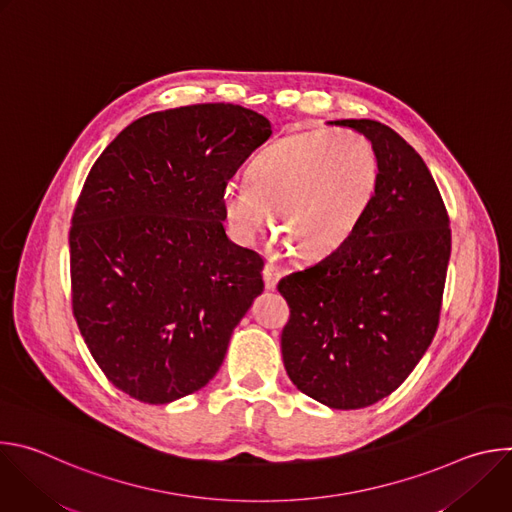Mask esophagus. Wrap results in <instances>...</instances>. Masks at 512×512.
Instances as JSON below:
<instances>
[{"mask_svg": "<svg viewBox=\"0 0 512 512\" xmlns=\"http://www.w3.org/2000/svg\"><path fill=\"white\" fill-rule=\"evenodd\" d=\"M263 279H265L267 289H275L277 281L281 279V269L273 261H267L265 269H263Z\"/></svg>", "mask_w": 512, "mask_h": 512, "instance_id": "34e87169", "label": "esophagus"}]
</instances>
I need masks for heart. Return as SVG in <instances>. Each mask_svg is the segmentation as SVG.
Here are the masks:
<instances>
[{
  "label": "heart",
  "instance_id": "1",
  "mask_svg": "<svg viewBox=\"0 0 512 512\" xmlns=\"http://www.w3.org/2000/svg\"><path fill=\"white\" fill-rule=\"evenodd\" d=\"M379 158L354 131L287 135L251 162L247 182H227L221 206L231 237L251 245L275 218V249L304 261L338 253L360 229L379 190Z\"/></svg>",
  "mask_w": 512,
  "mask_h": 512
}]
</instances>
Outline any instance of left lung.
<instances>
[{
    "instance_id": "8db88e82",
    "label": "left lung",
    "mask_w": 512,
    "mask_h": 512,
    "mask_svg": "<svg viewBox=\"0 0 512 512\" xmlns=\"http://www.w3.org/2000/svg\"><path fill=\"white\" fill-rule=\"evenodd\" d=\"M330 123L371 141L379 190L338 253L279 281L291 310L281 354L302 393L330 409H362L391 395L429 348L452 233L425 162L397 131L371 119Z\"/></svg>"
}]
</instances>
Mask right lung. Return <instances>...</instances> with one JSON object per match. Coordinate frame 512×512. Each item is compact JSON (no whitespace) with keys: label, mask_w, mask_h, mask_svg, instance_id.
<instances>
[{"label":"right lung","mask_w":512,"mask_h":512,"mask_svg":"<svg viewBox=\"0 0 512 512\" xmlns=\"http://www.w3.org/2000/svg\"><path fill=\"white\" fill-rule=\"evenodd\" d=\"M231 103L156 111L99 156L70 227L72 312L125 395L166 405L202 389L263 291V261L223 227L221 192L271 137Z\"/></svg>","instance_id":"add662e5"}]
</instances>
